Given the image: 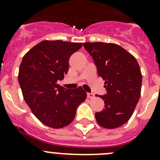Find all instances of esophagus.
Wrapping results in <instances>:
<instances>
[{
    "label": "esophagus",
    "instance_id": "obj_1",
    "mask_svg": "<svg viewBox=\"0 0 160 160\" xmlns=\"http://www.w3.org/2000/svg\"><path fill=\"white\" fill-rule=\"evenodd\" d=\"M94 97V94L92 93H88V98H93Z\"/></svg>",
    "mask_w": 160,
    "mask_h": 160
}]
</instances>
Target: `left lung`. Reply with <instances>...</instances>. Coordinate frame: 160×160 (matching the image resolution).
I'll return each instance as SVG.
<instances>
[{
    "instance_id": "left-lung-1",
    "label": "left lung",
    "mask_w": 160,
    "mask_h": 160,
    "mask_svg": "<svg viewBox=\"0 0 160 160\" xmlns=\"http://www.w3.org/2000/svg\"><path fill=\"white\" fill-rule=\"evenodd\" d=\"M85 49L92 56L98 74L104 80L107 93L100 97L104 108L95 113L101 126L116 128L132 117L141 94V70L136 59L117 44L85 42Z\"/></svg>"
}]
</instances>
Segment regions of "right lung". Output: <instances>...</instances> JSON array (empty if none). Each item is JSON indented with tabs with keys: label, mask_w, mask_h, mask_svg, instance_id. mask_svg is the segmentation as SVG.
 Masks as SVG:
<instances>
[{
	"label": "right lung",
	"mask_w": 160,
	"mask_h": 160,
	"mask_svg": "<svg viewBox=\"0 0 160 160\" xmlns=\"http://www.w3.org/2000/svg\"><path fill=\"white\" fill-rule=\"evenodd\" d=\"M82 46L80 42L45 40L31 49L21 62L18 83L24 99L34 115L50 128L70 125L78 106L87 98L81 87L66 89L57 83L68 72L71 55Z\"/></svg>",
	"instance_id": "add662e5"
}]
</instances>
